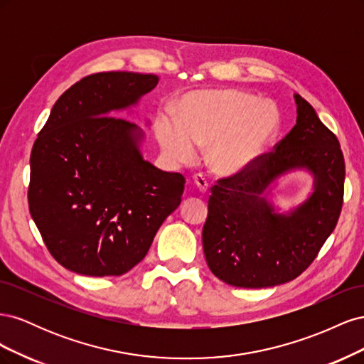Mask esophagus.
Wrapping results in <instances>:
<instances>
[{"instance_id": "34e87169", "label": "esophagus", "mask_w": 364, "mask_h": 364, "mask_svg": "<svg viewBox=\"0 0 364 364\" xmlns=\"http://www.w3.org/2000/svg\"><path fill=\"white\" fill-rule=\"evenodd\" d=\"M193 183L196 185L197 191H199L200 194H206V191H208V181L203 178L202 174L194 176V178H193Z\"/></svg>"}]
</instances>
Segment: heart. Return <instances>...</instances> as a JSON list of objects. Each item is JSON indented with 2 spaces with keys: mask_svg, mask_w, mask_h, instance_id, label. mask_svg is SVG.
Returning <instances> with one entry per match:
<instances>
[{
  "mask_svg": "<svg viewBox=\"0 0 364 364\" xmlns=\"http://www.w3.org/2000/svg\"><path fill=\"white\" fill-rule=\"evenodd\" d=\"M178 121L162 115L156 134L165 155L190 165L197 149H208L211 170L222 176L243 173L270 150L281 127L277 106L237 90H202L183 95Z\"/></svg>",
  "mask_w": 364,
  "mask_h": 364,
  "instance_id": "heart-1",
  "label": "heart"
}]
</instances>
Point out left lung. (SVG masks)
<instances>
[{
	"mask_svg": "<svg viewBox=\"0 0 364 364\" xmlns=\"http://www.w3.org/2000/svg\"><path fill=\"white\" fill-rule=\"evenodd\" d=\"M294 102L296 124L274 150L211 188L202 232L205 258L215 277L234 287L266 289L293 281L337 225L345 191L343 153L313 106L299 94ZM293 169L314 174V193L291 212L277 213L267 190Z\"/></svg>",
	"mask_w": 364,
	"mask_h": 364,
	"instance_id": "8db88e82",
	"label": "left lung"
}]
</instances>
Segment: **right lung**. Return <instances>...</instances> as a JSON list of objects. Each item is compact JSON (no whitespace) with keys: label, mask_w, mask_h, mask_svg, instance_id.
<instances>
[{"label":"right lung","mask_w":364,"mask_h":364,"mask_svg":"<svg viewBox=\"0 0 364 364\" xmlns=\"http://www.w3.org/2000/svg\"><path fill=\"white\" fill-rule=\"evenodd\" d=\"M155 74L83 77L54 103L30 156L28 208L60 266L119 277L147 255L181 205L185 178L142 158V130L112 117L158 85Z\"/></svg>","instance_id":"add662e5"}]
</instances>
